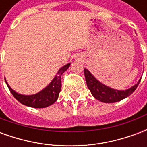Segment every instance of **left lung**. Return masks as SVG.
Masks as SVG:
<instances>
[{
    "label": "left lung",
    "mask_w": 147,
    "mask_h": 147,
    "mask_svg": "<svg viewBox=\"0 0 147 147\" xmlns=\"http://www.w3.org/2000/svg\"><path fill=\"white\" fill-rule=\"evenodd\" d=\"M84 75H85L87 87L90 90L93 97L104 103H114L127 98L136 90L142 78L141 77L138 81V83L131 87L124 90H120L111 88L109 86L102 83L86 68H84Z\"/></svg>",
    "instance_id": "8db88e82"
}]
</instances>
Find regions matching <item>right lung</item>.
I'll use <instances>...</instances> for the list:
<instances>
[{"label":"right lung","mask_w":147,"mask_h":147,"mask_svg":"<svg viewBox=\"0 0 147 147\" xmlns=\"http://www.w3.org/2000/svg\"><path fill=\"white\" fill-rule=\"evenodd\" d=\"M71 63H68L63 67H61L58 70L57 73L53 79V80L49 83V85H47L41 91L31 95H25L15 91L9 86V84L5 78V83L7 84L9 90L11 91V94L21 104L32 108H45L53 104L57 100L61 90V76L64 71H66L68 69Z\"/></svg>","instance_id":"obj_1"}]
</instances>
